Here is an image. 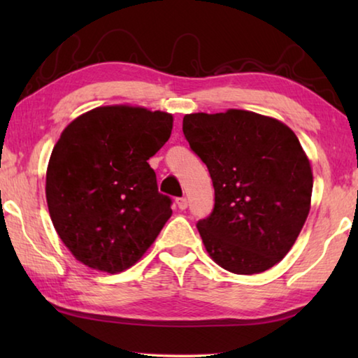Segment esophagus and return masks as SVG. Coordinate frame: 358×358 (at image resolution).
I'll list each match as a JSON object with an SVG mask.
<instances>
[{"label":"esophagus","instance_id":"esophagus-1","mask_svg":"<svg viewBox=\"0 0 358 358\" xmlns=\"http://www.w3.org/2000/svg\"><path fill=\"white\" fill-rule=\"evenodd\" d=\"M177 207H178L180 210H186V208H187V201H186L185 197L177 199Z\"/></svg>","mask_w":358,"mask_h":358}]
</instances>
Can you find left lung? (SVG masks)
<instances>
[{"instance_id":"obj_1","label":"left lung","mask_w":358,"mask_h":358,"mask_svg":"<svg viewBox=\"0 0 358 358\" xmlns=\"http://www.w3.org/2000/svg\"><path fill=\"white\" fill-rule=\"evenodd\" d=\"M183 132L215 187V208L197 222L208 256L235 275L280 264L311 208L313 169L295 132L238 108L187 113Z\"/></svg>"}]
</instances>
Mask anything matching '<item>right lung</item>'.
<instances>
[{
  "label": "right lung",
  "instance_id": "obj_1",
  "mask_svg": "<svg viewBox=\"0 0 358 358\" xmlns=\"http://www.w3.org/2000/svg\"><path fill=\"white\" fill-rule=\"evenodd\" d=\"M173 128L172 113L96 107L66 126L48 159L53 227L78 262L120 273L142 259L172 216L148 159Z\"/></svg>",
  "mask_w": 358,
  "mask_h": 358
}]
</instances>
